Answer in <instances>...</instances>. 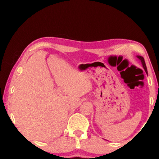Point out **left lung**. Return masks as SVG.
<instances>
[{"label":"left lung","mask_w":159,"mask_h":159,"mask_svg":"<svg viewBox=\"0 0 159 159\" xmlns=\"http://www.w3.org/2000/svg\"><path fill=\"white\" fill-rule=\"evenodd\" d=\"M137 57H138V59H139L140 61H141L142 66H143V67L144 70H145L146 73L147 74V66H146V63H145V61H144V59H143V57H141V56H137Z\"/></svg>","instance_id":"1"}]
</instances>
